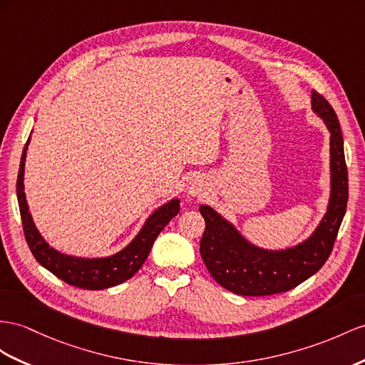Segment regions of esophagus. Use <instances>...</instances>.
<instances>
[{
    "label": "esophagus",
    "mask_w": 365,
    "mask_h": 365,
    "mask_svg": "<svg viewBox=\"0 0 365 365\" xmlns=\"http://www.w3.org/2000/svg\"><path fill=\"white\" fill-rule=\"evenodd\" d=\"M203 191V188L200 186V183H197V182H192L190 186H188V192L191 194V195H197V194H200Z\"/></svg>",
    "instance_id": "1"
}]
</instances>
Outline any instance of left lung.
<instances>
[{
    "label": "left lung",
    "instance_id": "left-lung-1",
    "mask_svg": "<svg viewBox=\"0 0 365 365\" xmlns=\"http://www.w3.org/2000/svg\"><path fill=\"white\" fill-rule=\"evenodd\" d=\"M312 110L330 133V195L310 236L285 248L268 250L248 240L210 205H200L205 232L200 255L214 280L240 296L284 293L312 277L329 259L349 200V175L339 120L330 103L312 92Z\"/></svg>",
    "mask_w": 365,
    "mask_h": 365
}]
</instances>
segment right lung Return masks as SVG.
Masks as SVG:
<instances>
[{
    "label": "right lung",
    "mask_w": 365,
    "mask_h": 365,
    "mask_svg": "<svg viewBox=\"0 0 365 365\" xmlns=\"http://www.w3.org/2000/svg\"><path fill=\"white\" fill-rule=\"evenodd\" d=\"M32 134V133H31ZM31 143V135L24 145L20 171H18L16 180V199L20 214L23 220L26 242L29 245L34 257L38 260L40 265L49 269L52 274L64 282L86 289H105L123 284L125 280L133 277L153 248L154 240L160 235V231L170 223V220L177 216L180 211V200L174 197L166 203L160 205L157 210L149 214L148 219L135 235V237L120 251L109 256L101 257H81L61 253L48 244L41 232L36 228L26 200L24 192V166L27 148Z\"/></svg>",
    "instance_id": "add662e5"
}]
</instances>
